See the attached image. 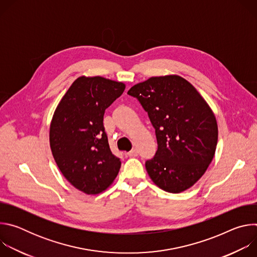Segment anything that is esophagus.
I'll list each match as a JSON object with an SVG mask.
<instances>
[{"mask_svg": "<svg viewBox=\"0 0 257 257\" xmlns=\"http://www.w3.org/2000/svg\"><path fill=\"white\" fill-rule=\"evenodd\" d=\"M127 155H128L129 157H137V156H138V152H137V150L133 149V150H131L130 152H128Z\"/></svg>", "mask_w": 257, "mask_h": 257, "instance_id": "1", "label": "esophagus"}]
</instances>
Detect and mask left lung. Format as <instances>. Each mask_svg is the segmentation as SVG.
I'll use <instances>...</instances> for the list:
<instances>
[{
	"label": "left lung",
	"mask_w": 257,
	"mask_h": 257,
	"mask_svg": "<svg viewBox=\"0 0 257 257\" xmlns=\"http://www.w3.org/2000/svg\"><path fill=\"white\" fill-rule=\"evenodd\" d=\"M136 97L156 129L158 151L145 168L157 186L170 193L185 191L202 177L217 143L211 108L186 79L178 75L151 77L135 84Z\"/></svg>",
	"instance_id": "8db88e82"
}]
</instances>
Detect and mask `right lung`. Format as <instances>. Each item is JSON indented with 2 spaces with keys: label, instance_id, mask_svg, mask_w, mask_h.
Masks as SVG:
<instances>
[{
  "label": "right lung",
  "instance_id": "add662e5",
  "mask_svg": "<svg viewBox=\"0 0 257 257\" xmlns=\"http://www.w3.org/2000/svg\"><path fill=\"white\" fill-rule=\"evenodd\" d=\"M124 90L122 82L81 76L54 113L50 127L53 157L71 185L86 194L104 191L121 168L120 159L109 150L103 115Z\"/></svg>",
  "mask_w": 257,
  "mask_h": 257
}]
</instances>
